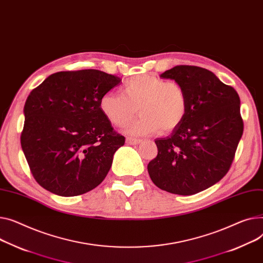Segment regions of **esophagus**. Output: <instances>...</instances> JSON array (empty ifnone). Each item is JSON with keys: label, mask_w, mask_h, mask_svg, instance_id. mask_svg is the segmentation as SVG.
<instances>
[{"label": "esophagus", "mask_w": 263, "mask_h": 263, "mask_svg": "<svg viewBox=\"0 0 263 263\" xmlns=\"http://www.w3.org/2000/svg\"><path fill=\"white\" fill-rule=\"evenodd\" d=\"M126 143L128 145H138L142 143V139H137V138H132V137H127Z\"/></svg>", "instance_id": "esophagus-1"}]
</instances>
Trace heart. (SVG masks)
I'll return each mask as SVG.
<instances>
[{
    "instance_id": "heart-1",
    "label": "heart",
    "mask_w": 263,
    "mask_h": 263,
    "mask_svg": "<svg viewBox=\"0 0 263 263\" xmlns=\"http://www.w3.org/2000/svg\"><path fill=\"white\" fill-rule=\"evenodd\" d=\"M99 109L112 125L125 128L138 113L142 115L128 130L130 134L168 133L179 128L188 113V97L176 81H165L150 74L137 75L121 86V94L101 96Z\"/></svg>"
}]
</instances>
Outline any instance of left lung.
<instances>
[{
    "instance_id": "1",
    "label": "left lung",
    "mask_w": 263,
    "mask_h": 263,
    "mask_svg": "<svg viewBox=\"0 0 263 263\" xmlns=\"http://www.w3.org/2000/svg\"><path fill=\"white\" fill-rule=\"evenodd\" d=\"M161 77L184 87L188 113L169 136L155 139L157 155L148 164L149 176L170 194L195 195L230 170L243 133L240 98L234 87L203 67L177 65Z\"/></svg>"
}]
</instances>
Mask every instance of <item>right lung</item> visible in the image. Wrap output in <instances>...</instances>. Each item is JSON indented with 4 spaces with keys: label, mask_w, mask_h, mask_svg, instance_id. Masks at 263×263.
I'll return each mask as SVG.
<instances>
[{
    "label": "right lung",
    "mask_w": 263,
    "mask_h": 263,
    "mask_svg": "<svg viewBox=\"0 0 263 263\" xmlns=\"http://www.w3.org/2000/svg\"><path fill=\"white\" fill-rule=\"evenodd\" d=\"M121 79L98 69L58 72L28 95L21 146L32 177L61 197L83 195L107 177L124 146L99 109Z\"/></svg>",
    "instance_id": "obj_1"
}]
</instances>
